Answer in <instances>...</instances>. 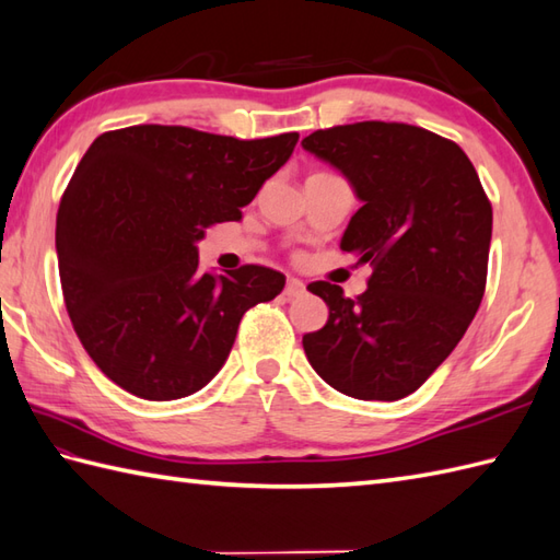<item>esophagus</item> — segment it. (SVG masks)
I'll use <instances>...</instances> for the list:
<instances>
[{"label":"esophagus","instance_id":"esophagus-1","mask_svg":"<svg viewBox=\"0 0 560 560\" xmlns=\"http://www.w3.org/2000/svg\"><path fill=\"white\" fill-rule=\"evenodd\" d=\"M283 293H285V298H289V301H293V298H301L305 293V283L298 281V279H289Z\"/></svg>","mask_w":560,"mask_h":560}]
</instances>
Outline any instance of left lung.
I'll return each mask as SVG.
<instances>
[{
    "label": "left lung",
    "mask_w": 560,
    "mask_h": 560,
    "mask_svg": "<svg viewBox=\"0 0 560 560\" xmlns=\"http://www.w3.org/2000/svg\"><path fill=\"white\" fill-rule=\"evenodd\" d=\"M303 148L353 186L362 207L341 250L372 267L355 301L329 281L307 285L329 319L303 336L305 355L346 396L406 398L451 355L482 303L491 202L456 142L420 126H334Z\"/></svg>",
    "instance_id": "8db88e82"
}]
</instances>
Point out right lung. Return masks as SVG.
Listing matches in <instances>:
<instances>
[{
  "label": "right lung",
  "mask_w": 560,
  "mask_h": 560,
  "mask_svg": "<svg viewBox=\"0 0 560 560\" xmlns=\"http://www.w3.org/2000/svg\"><path fill=\"white\" fill-rule=\"evenodd\" d=\"M295 142L142 124L88 148L57 212L59 279L78 339L114 384L145 400L200 392L245 312L281 293L269 267L200 271L198 241L243 217Z\"/></svg>",
  "instance_id": "add662e5"
}]
</instances>
